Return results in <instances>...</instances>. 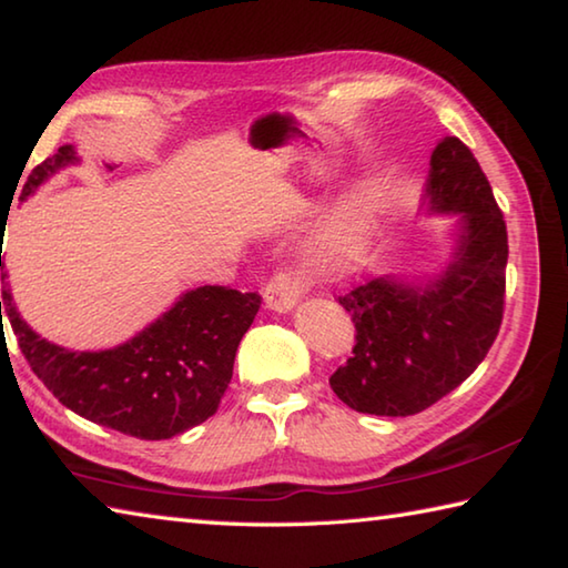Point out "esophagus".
I'll return each instance as SVG.
<instances>
[{
    "instance_id": "esophagus-1",
    "label": "esophagus",
    "mask_w": 568,
    "mask_h": 568,
    "mask_svg": "<svg viewBox=\"0 0 568 568\" xmlns=\"http://www.w3.org/2000/svg\"><path fill=\"white\" fill-rule=\"evenodd\" d=\"M307 291V281L293 271H277L271 281H267L263 297L265 305L275 313H287L291 307L301 301V295Z\"/></svg>"
}]
</instances>
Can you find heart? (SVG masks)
<instances>
[{
    "mask_svg": "<svg viewBox=\"0 0 568 568\" xmlns=\"http://www.w3.org/2000/svg\"><path fill=\"white\" fill-rule=\"evenodd\" d=\"M383 213L376 187L358 185L333 205L305 243V265L321 277L351 273L363 261L365 250Z\"/></svg>",
    "mask_w": 568,
    "mask_h": 568,
    "instance_id": "heart-1",
    "label": "heart"
}]
</instances>
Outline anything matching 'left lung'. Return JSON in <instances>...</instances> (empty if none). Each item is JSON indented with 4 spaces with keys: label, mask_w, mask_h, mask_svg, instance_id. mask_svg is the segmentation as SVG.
<instances>
[{
    "label": "left lung",
    "mask_w": 568,
    "mask_h": 568,
    "mask_svg": "<svg viewBox=\"0 0 568 568\" xmlns=\"http://www.w3.org/2000/svg\"><path fill=\"white\" fill-rule=\"evenodd\" d=\"M426 200L430 213L460 215L446 271L426 285L376 277L338 297L355 325V345L331 388L358 413L396 418L434 406L478 368L501 328L506 220L458 138H444L430 155Z\"/></svg>",
    "instance_id": "obj_1"
}]
</instances>
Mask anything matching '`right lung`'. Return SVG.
<instances>
[{
	"mask_svg": "<svg viewBox=\"0 0 568 568\" xmlns=\"http://www.w3.org/2000/svg\"><path fill=\"white\" fill-rule=\"evenodd\" d=\"M74 160L72 145L57 150L32 170L19 200L30 197L47 178ZM4 277L2 271V283ZM261 303L257 293L203 285L187 291L132 341L84 353L40 338L19 318L7 283L0 318L4 311L34 376L62 406L124 436L162 440L215 416L233 378L237 345Z\"/></svg>",
	"mask_w": 568,
	"mask_h": 568,
	"instance_id": "obj_1",
	"label": "right lung"
}]
</instances>
